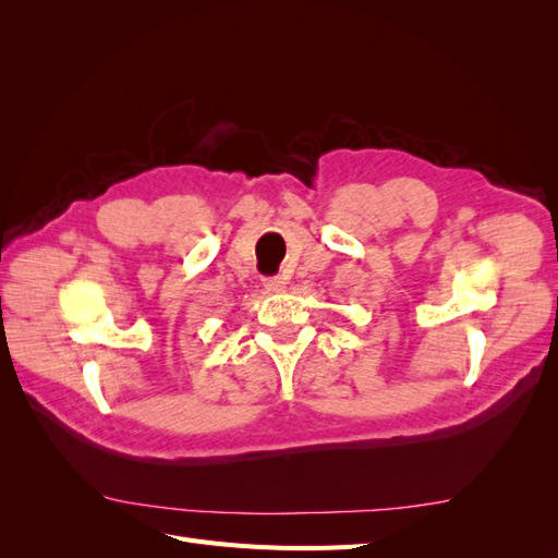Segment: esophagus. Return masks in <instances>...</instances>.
<instances>
[{
  "label": "esophagus",
  "instance_id": "34e87169",
  "mask_svg": "<svg viewBox=\"0 0 558 558\" xmlns=\"http://www.w3.org/2000/svg\"><path fill=\"white\" fill-rule=\"evenodd\" d=\"M265 289L272 293H281L286 289V281L281 277H269V279H265Z\"/></svg>",
  "mask_w": 558,
  "mask_h": 558
}]
</instances>
